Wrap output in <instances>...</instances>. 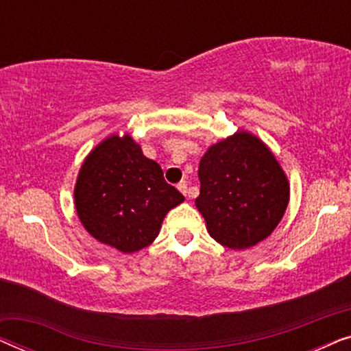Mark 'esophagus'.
<instances>
[{
    "instance_id": "esophagus-1",
    "label": "esophagus",
    "mask_w": 351,
    "mask_h": 351,
    "mask_svg": "<svg viewBox=\"0 0 351 351\" xmlns=\"http://www.w3.org/2000/svg\"><path fill=\"white\" fill-rule=\"evenodd\" d=\"M177 189H179V190L182 191V193H184L185 196H190V195H189V184H186L185 180H182L180 184L177 185Z\"/></svg>"
}]
</instances>
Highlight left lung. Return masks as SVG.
Here are the masks:
<instances>
[{"mask_svg":"<svg viewBox=\"0 0 351 351\" xmlns=\"http://www.w3.org/2000/svg\"><path fill=\"white\" fill-rule=\"evenodd\" d=\"M196 208L215 241L246 249L265 239L285 214L289 184L265 143L237 132L201 158Z\"/></svg>","mask_w":351,"mask_h":351,"instance_id":"obj_1","label":"left lung"}]
</instances>
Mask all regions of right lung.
Listing matches in <instances>:
<instances>
[{
  "label": "right lung",
  "mask_w": 351,
  "mask_h": 351,
  "mask_svg": "<svg viewBox=\"0 0 351 351\" xmlns=\"http://www.w3.org/2000/svg\"><path fill=\"white\" fill-rule=\"evenodd\" d=\"M184 201L162 169L129 136L104 141L81 166L76 213L100 243L136 252L158 237L166 213Z\"/></svg>",
  "instance_id": "right-lung-1"
}]
</instances>
